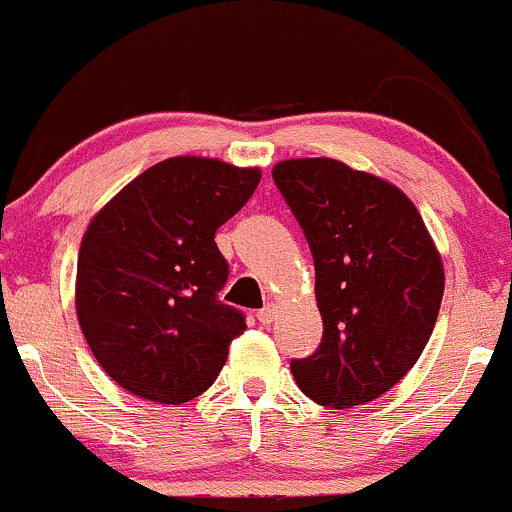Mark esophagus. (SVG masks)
Here are the masks:
<instances>
[{
  "mask_svg": "<svg viewBox=\"0 0 512 512\" xmlns=\"http://www.w3.org/2000/svg\"><path fill=\"white\" fill-rule=\"evenodd\" d=\"M276 315H278V310H276V305H273V302H268L266 307H261V310L256 312L258 322H261V324H271L273 320H276Z\"/></svg>",
  "mask_w": 512,
  "mask_h": 512,
  "instance_id": "1",
  "label": "esophagus"
}]
</instances>
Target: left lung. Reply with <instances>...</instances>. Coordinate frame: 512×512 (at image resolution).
I'll list each match as a JSON object with an SVG mask.
<instances>
[{
  "label": "left lung",
  "instance_id": "obj_1",
  "mask_svg": "<svg viewBox=\"0 0 512 512\" xmlns=\"http://www.w3.org/2000/svg\"><path fill=\"white\" fill-rule=\"evenodd\" d=\"M315 258L322 344L290 371L307 398L344 410L376 400L420 359L444 266L420 212L388 180L334 158L273 166Z\"/></svg>",
  "mask_w": 512,
  "mask_h": 512
}]
</instances>
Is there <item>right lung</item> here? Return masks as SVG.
Instances as JSON below:
<instances>
[{"mask_svg":"<svg viewBox=\"0 0 512 512\" xmlns=\"http://www.w3.org/2000/svg\"><path fill=\"white\" fill-rule=\"evenodd\" d=\"M261 170L175 156L119 190L82 236L78 322L97 364L139 398L180 405L212 386L244 315L214 232L254 195Z\"/></svg>","mask_w":512,"mask_h":512,"instance_id":"add662e5","label":"right lung"}]
</instances>
